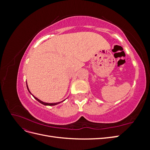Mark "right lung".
<instances>
[{
    "label": "right lung",
    "instance_id": "1",
    "mask_svg": "<svg viewBox=\"0 0 150 150\" xmlns=\"http://www.w3.org/2000/svg\"><path fill=\"white\" fill-rule=\"evenodd\" d=\"M26 84H27V83H26ZM27 88H28V91H29V89H28V86H27ZM29 93H30V92L29 91ZM31 94V93H30ZM33 95V94H32ZM34 98L36 99V100L37 101H38L40 103H41V104H44V105H46V106H54V105H56V104H59L61 102H58V103H44V102H43V101H40V100H39V99H38L37 98H35V97H34Z\"/></svg>",
    "mask_w": 150,
    "mask_h": 150
}]
</instances>
